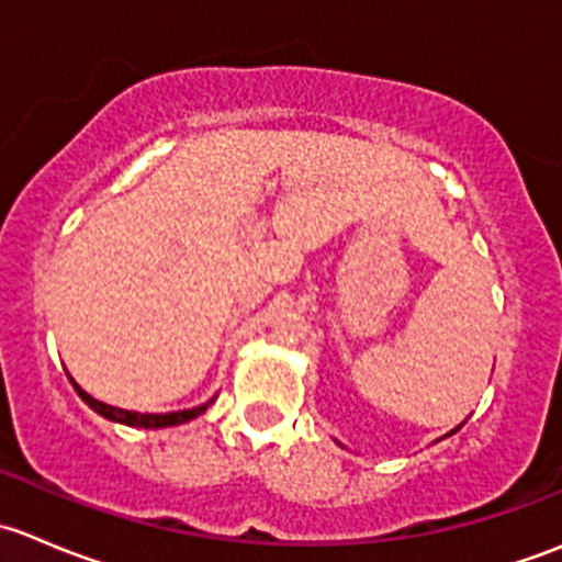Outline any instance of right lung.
I'll return each instance as SVG.
<instances>
[{
    "label": "right lung",
    "mask_w": 562,
    "mask_h": 562,
    "mask_svg": "<svg viewBox=\"0 0 562 562\" xmlns=\"http://www.w3.org/2000/svg\"><path fill=\"white\" fill-rule=\"evenodd\" d=\"M72 381V378H70ZM72 386H76L78 396H81L83 402H87L89 407H92L94 413H100V416L108 418V422H119V424H127V427H140V429H160V427H176V424H184L190 422V418H198L203 411H206L209 405H212L214 400L203 402V405L192 407V411H176V413H135V411H122V407H113V405H105V402L94 400V396H89L87 391L78 386L76 381H72Z\"/></svg>",
    "instance_id": "1"
}]
</instances>
